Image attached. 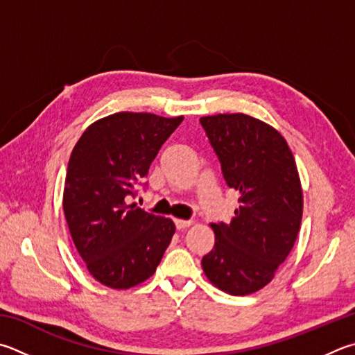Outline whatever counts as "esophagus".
Listing matches in <instances>:
<instances>
[{
  "label": "esophagus",
  "instance_id": "1",
  "mask_svg": "<svg viewBox=\"0 0 355 355\" xmlns=\"http://www.w3.org/2000/svg\"><path fill=\"white\" fill-rule=\"evenodd\" d=\"M192 225V220H182V218H175V227L178 230H184Z\"/></svg>",
  "mask_w": 355,
  "mask_h": 355
}]
</instances>
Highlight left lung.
Returning <instances> with one entry per match:
<instances>
[{"label": "left lung", "mask_w": 355, "mask_h": 355, "mask_svg": "<svg viewBox=\"0 0 355 355\" xmlns=\"http://www.w3.org/2000/svg\"><path fill=\"white\" fill-rule=\"evenodd\" d=\"M200 122L239 192L230 223H211L216 243L202 267L212 286L243 296L266 287L292 251L302 218V188L293 153L267 122L243 113L203 116Z\"/></svg>", "instance_id": "obj_1"}]
</instances>
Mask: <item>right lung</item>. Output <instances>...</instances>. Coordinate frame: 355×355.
I'll return each instance as SVG.
<instances>
[{"label":"right lung","instance_id":"right-lung-1","mask_svg":"<svg viewBox=\"0 0 355 355\" xmlns=\"http://www.w3.org/2000/svg\"><path fill=\"white\" fill-rule=\"evenodd\" d=\"M182 121L113 113L88 125L71 152L63 212L77 251L101 284L114 290L143 284L169 247L175 233L171 218L127 202Z\"/></svg>","mask_w":355,"mask_h":355}]
</instances>
